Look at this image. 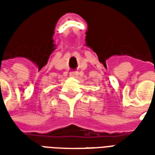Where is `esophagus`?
<instances>
[{
  "instance_id": "34e87169",
  "label": "esophagus",
  "mask_w": 155,
  "mask_h": 155,
  "mask_svg": "<svg viewBox=\"0 0 155 155\" xmlns=\"http://www.w3.org/2000/svg\"><path fill=\"white\" fill-rule=\"evenodd\" d=\"M70 75H71V77L76 78L78 76V73H77V72H71Z\"/></svg>"
}]
</instances>
